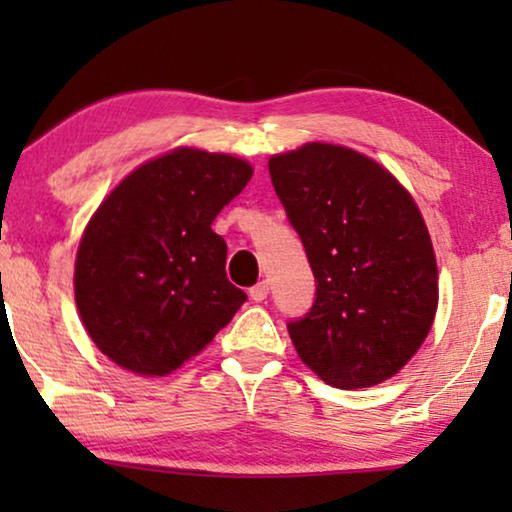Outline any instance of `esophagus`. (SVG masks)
<instances>
[{
    "label": "esophagus",
    "mask_w": 512,
    "mask_h": 512,
    "mask_svg": "<svg viewBox=\"0 0 512 512\" xmlns=\"http://www.w3.org/2000/svg\"><path fill=\"white\" fill-rule=\"evenodd\" d=\"M249 298L254 300V303H263V300L268 298V284L258 282L256 286H251V289H249Z\"/></svg>",
    "instance_id": "esophagus-1"
}]
</instances>
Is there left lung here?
Instances as JSON below:
<instances>
[{
	"label": "left lung",
	"mask_w": 512,
	"mask_h": 512,
	"mask_svg": "<svg viewBox=\"0 0 512 512\" xmlns=\"http://www.w3.org/2000/svg\"><path fill=\"white\" fill-rule=\"evenodd\" d=\"M268 167L317 279L310 314L289 324L300 361L338 389L389 380L438 310L436 254L415 198L387 167L340 144L307 142Z\"/></svg>",
	"instance_id": "8db88e82"
}]
</instances>
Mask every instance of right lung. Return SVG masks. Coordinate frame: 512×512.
Here are the masks:
<instances>
[{
    "mask_svg": "<svg viewBox=\"0 0 512 512\" xmlns=\"http://www.w3.org/2000/svg\"><path fill=\"white\" fill-rule=\"evenodd\" d=\"M254 167L177 146L135 167L83 228L74 298L95 347L135 375L165 377L198 356L244 300L212 221Z\"/></svg>",
    "mask_w": 512,
    "mask_h": 512,
    "instance_id": "1",
    "label": "right lung"
}]
</instances>
